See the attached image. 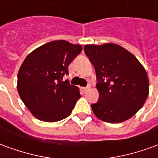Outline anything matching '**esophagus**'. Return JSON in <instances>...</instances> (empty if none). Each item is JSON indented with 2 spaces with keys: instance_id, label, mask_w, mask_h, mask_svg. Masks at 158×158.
<instances>
[{
  "instance_id": "1",
  "label": "esophagus",
  "mask_w": 158,
  "mask_h": 158,
  "mask_svg": "<svg viewBox=\"0 0 158 158\" xmlns=\"http://www.w3.org/2000/svg\"><path fill=\"white\" fill-rule=\"evenodd\" d=\"M89 89H90V87H89V86H87V87H83L82 88L83 91H84L85 93L86 91H88Z\"/></svg>"
}]
</instances>
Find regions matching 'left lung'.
I'll return each mask as SVG.
<instances>
[{"label":"left lung","mask_w":158,"mask_h":158,"mask_svg":"<svg viewBox=\"0 0 158 158\" xmlns=\"http://www.w3.org/2000/svg\"><path fill=\"white\" fill-rule=\"evenodd\" d=\"M85 53L96 73L99 101L91 105L97 118L116 123L132 118L149 94V79L132 53L113 43L85 45Z\"/></svg>","instance_id":"8db88e82"}]
</instances>
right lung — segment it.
Wrapping results in <instances>:
<instances>
[{"label":"right lung","instance_id":"add662e5","mask_svg":"<svg viewBox=\"0 0 158 158\" xmlns=\"http://www.w3.org/2000/svg\"><path fill=\"white\" fill-rule=\"evenodd\" d=\"M82 52L81 45L54 40L30 52L19 69L17 89L32 115L44 122L69 117L80 98L77 86L62 81L69 65Z\"/></svg>","mask_w":158,"mask_h":158}]
</instances>
